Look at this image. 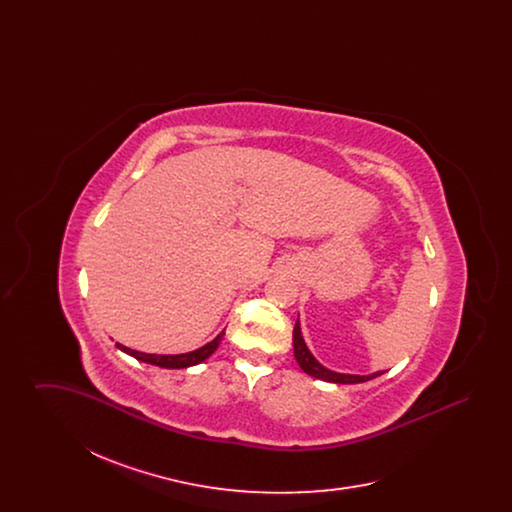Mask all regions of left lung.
Segmentation results:
<instances>
[{
	"mask_svg": "<svg viewBox=\"0 0 512 512\" xmlns=\"http://www.w3.org/2000/svg\"><path fill=\"white\" fill-rule=\"evenodd\" d=\"M293 355H295V361H297V365L301 366L303 372H307L315 378H320V380H326V382H334V384H361V382L372 380V378L382 374V372H374V374H368V376H359V374H340V372L324 368L313 357V353L309 351L307 343L303 340L301 328H299V318H297L295 328H293Z\"/></svg>",
	"mask_w": 512,
	"mask_h": 512,
	"instance_id": "left-lung-1",
	"label": "left lung"
}]
</instances>
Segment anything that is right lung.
I'll list each match as a JSON object with an SVG mask.
<instances>
[{
  "label": "right lung",
  "instance_id": "right-lung-1",
  "mask_svg": "<svg viewBox=\"0 0 512 512\" xmlns=\"http://www.w3.org/2000/svg\"><path fill=\"white\" fill-rule=\"evenodd\" d=\"M222 336H224V332H220L219 336L215 340L209 341L207 345H203V347H199L195 351H190V353H182V355H147V353H142V351L124 347L121 343H117V347L124 351V353L132 355L134 359L144 361V363H149V365L163 366V368H186V366L199 365L205 359H209L217 351Z\"/></svg>",
  "mask_w": 512,
  "mask_h": 512
}]
</instances>
